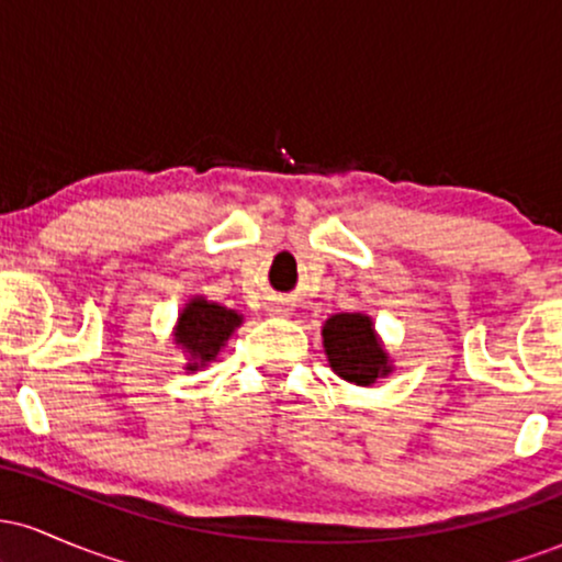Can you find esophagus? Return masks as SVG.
<instances>
[{"mask_svg": "<svg viewBox=\"0 0 562 562\" xmlns=\"http://www.w3.org/2000/svg\"><path fill=\"white\" fill-rule=\"evenodd\" d=\"M269 312L277 314V317H282V314H288L290 308H288V306H282V303H272V306H269Z\"/></svg>", "mask_w": 562, "mask_h": 562, "instance_id": "obj_1", "label": "esophagus"}]
</instances>
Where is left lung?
<instances>
[{"instance_id": "8db88e82", "label": "left lung", "mask_w": 562, "mask_h": 562, "mask_svg": "<svg viewBox=\"0 0 562 562\" xmlns=\"http://www.w3.org/2000/svg\"><path fill=\"white\" fill-rule=\"evenodd\" d=\"M322 344L333 372L348 383L372 385L391 375V357L367 314H333L322 327Z\"/></svg>"}]
</instances>
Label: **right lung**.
Returning a JSON list of instances; mask_svg holds the SVG:
<instances>
[{
	"instance_id": "1",
	"label": "right lung",
	"mask_w": 562,
	"mask_h": 562,
	"mask_svg": "<svg viewBox=\"0 0 562 562\" xmlns=\"http://www.w3.org/2000/svg\"><path fill=\"white\" fill-rule=\"evenodd\" d=\"M243 325V314L235 308L222 306V303L205 301L195 295L184 303L179 314L177 327H173V344L182 346L187 353V372H195L209 367L222 351L229 335Z\"/></svg>"
}]
</instances>
